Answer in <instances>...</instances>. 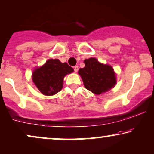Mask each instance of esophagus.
<instances>
[{"instance_id": "1", "label": "esophagus", "mask_w": 154, "mask_h": 154, "mask_svg": "<svg viewBox=\"0 0 154 154\" xmlns=\"http://www.w3.org/2000/svg\"><path fill=\"white\" fill-rule=\"evenodd\" d=\"M73 69H74L75 72H77V71H79V66H75L74 68H73Z\"/></svg>"}]
</instances>
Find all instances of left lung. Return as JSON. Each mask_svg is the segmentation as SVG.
<instances>
[{
  "instance_id": "1",
  "label": "left lung",
  "mask_w": 154,
  "mask_h": 154,
  "mask_svg": "<svg viewBox=\"0 0 154 154\" xmlns=\"http://www.w3.org/2000/svg\"><path fill=\"white\" fill-rule=\"evenodd\" d=\"M85 67L80 69L81 75L86 89L95 94L109 91L116 84V77L112 66L100 63L96 58L84 60Z\"/></svg>"
}]
</instances>
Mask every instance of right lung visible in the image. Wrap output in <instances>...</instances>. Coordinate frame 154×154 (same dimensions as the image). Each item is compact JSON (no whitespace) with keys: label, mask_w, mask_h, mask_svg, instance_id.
I'll use <instances>...</instances> for the list:
<instances>
[{"label":"right lung","mask_w":154,"mask_h":154,"mask_svg":"<svg viewBox=\"0 0 154 154\" xmlns=\"http://www.w3.org/2000/svg\"><path fill=\"white\" fill-rule=\"evenodd\" d=\"M73 71L72 67L67 63H62L57 59H50L33 71L32 80L42 94L51 96L62 89L65 75Z\"/></svg>","instance_id":"right-lung-1"}]
</instances>
